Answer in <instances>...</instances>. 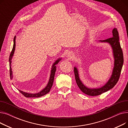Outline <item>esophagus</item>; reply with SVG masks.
Masks as SVG:
<instances>
[{
	"label": "esophagus",
	"mask_w": 128,
	"mask_h": 128,
	"mask_svg": "<svg viewBox=\"0 0 128 128\" xmlns=\"http://www.w3.org/2000/svg\"><path fill=\"white\" fill-rule=\"evenodd\" d=\"M73 56H74V53L72 52H69L67 53V56H68V58H71Z\"/></svg>",
	"instance_id": "esophagus-1"
}]
</instances>
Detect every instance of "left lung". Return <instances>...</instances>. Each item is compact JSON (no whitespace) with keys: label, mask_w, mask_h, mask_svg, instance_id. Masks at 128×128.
Returning a JSON list of instances; mask_svg holds the SVG:
<instances>
[{"label":"left lung","mask_w":128,"mask_h":128,"mask_svg":"<svg viewBox=\"0 0 128 128\" xmlns=\"http://www.w3.org/2000/svg\"><path fill=\"white\" fill-rule=\"evenodd\" d=\"M112 36L104 40H100V42H106L110 44L112 50L114 58V66L112 74L109 80L104 86L97 88H90L86 86L80 79L78 68H74L76 83L81 91L90 96H96L112 89L117 83L124 63V56L122 51L119 42V34L117 28H114L112 31Z\"/></svg>","instance_id":"8db88e82"}]
</instances>
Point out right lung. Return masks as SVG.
<instances>
[{
    "label": "right lung",
    "instance_id": "add662e5",
    "mask_svg": "<svg viewBox=\"0 0 128 128\" xmlns=\"http://www.w3.org/2000/svg\"><path fill=\"white\" fill-rule=\"evenodd\" d=\"M16 36H15L14 39H13V48L12 50V51L10 53V55L9 56V66H10V78L11 79H12L13 78V73L12 71V68H11V63H12V58H13V54H14V51H15V48H16ZM62 58H58L57 59L56 61L54 62L52 66V68L51 70V73H50V78L48 82V84L46 86L44 89H43L42 91H40L38 93H30L28 92H25L23 91H21L20 90H18V91L21 92L22 94L25 96L26 98H39L40 96H42L46 94V93H48L50 91V89L51 88V87L53 85V81H54V75H55V73L56 72V65L58 64V63L61 60Z\"/></svg>",
    "mask_w": 128,
    "mask_h": 128
}]
</instances>
